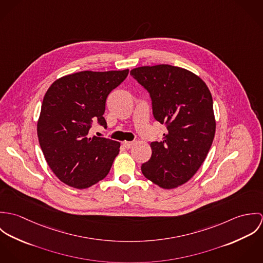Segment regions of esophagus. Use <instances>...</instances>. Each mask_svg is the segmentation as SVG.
<instances>
[{
  "label": "esophagus",
  "mask_w": 263,
  "mask_h": 263,
  "mask_svg": "<svg viewBox=\"0 0 263 263\" xmlns=\"http://www.w3.org/2000/svg\"><path fill=\"white\" fill-rule=\"evenodd\" d=\"M135 145V143L134 142H127V141H125V142H123V146H124V148H126V149H130V148H133V146Z\"/></svg>",
  "instance_id": "34e87169"
}]
</instances>
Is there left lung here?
Segmentation results:
<instances>
[{
  "mask_svg": "<svg viewBox=\"0 0 263 263\" xmlns=\"http://www.w3.org/2000/svg\"><path fill=\"white\" fill-rule=\"evenodd\" d=\"M130 75L150 92L155 118L167 125L163 140L151 143L152 156L142 172L161 188L178 187L197 172L212 147L216 118L211 91L198 76L170 65L139 67Z\"/></svg>",
  "mask_w": 263,
  "mask_h": 263,
  "instance_id": "left-lung-1",
  "label": "left lung"
}]
</instances>
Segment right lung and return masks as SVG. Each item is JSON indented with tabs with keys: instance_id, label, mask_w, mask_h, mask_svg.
<instances>
[{
	"instance_id": "right-lung-1",
	"label": "right lung",
	"mask_w": 263,
	"mask_h": 263,
	"mask_svg": "<svg viewBox=\"0 0 263 263\" xmlns=\"http://www.w3.org/2000/svg\"><path fill=\"white\" fill-rule=\"evenodd\" d=\"M128 75L123 71H83L55 80L46 91L37 121L45 161L65 184L85 189L110 171L120 143L88 136L91 122L103 117L106 98Z\"/></svg>"
}]
</instances>
